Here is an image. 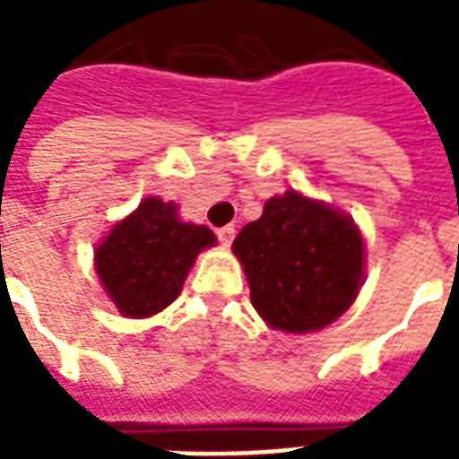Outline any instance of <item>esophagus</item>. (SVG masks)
Instances as JSON below:
<instances>
[{"mask_svg": "<svg viewBox=\"0 0 459 459\" xmlns=\"http://www.w3.org/2000/svg\"><path fill=\"white\" fill-rule=\"evenodd\" d=\"M216 236H219L221 246H226V248H229L230 243H233V238H236V229H233V226H223V229L216 230Z\"/></svg>", "mask_w": 459, "mask_h": 459, "instance_id": "1", "label": "esophagus"}]
</instances>
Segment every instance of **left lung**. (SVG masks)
<instances>
[{
	"mask_svg": "<svg viewBox=\"0 0 459 459\" xmlns=\"http://www.w3.org/2000/svg\"><path fill=\"white\" fill-rule=\"evenodd\" d=\"M233 253L250 302L273 329L305 334L342 317L364 282V238L351 216L295 189L243 226Z\"/></svg>",
	"mask_w": 459,
	"mask_h": 459,
	"instance_id": "8db88e82",
	"label": "left lung"
}]
</instances>
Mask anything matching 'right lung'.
Wrapping results in <instances>:
<instances>
[{"label":"right lung","instance_id":"add662e5","mask_svg":"<svg viewBox=\"0 0 459 459\" xmlns=\"http://www.w3.org/2000/svg\"><path fill=\"white\" fill-rule=\"evenodd\" d=\"M216 246L213 230L184 223L171 201L147 196L95 248V273L125 317H152L179 298L201 250Z\"/></svg>","mask_w":459,"mask_h":459}]
</instances>
